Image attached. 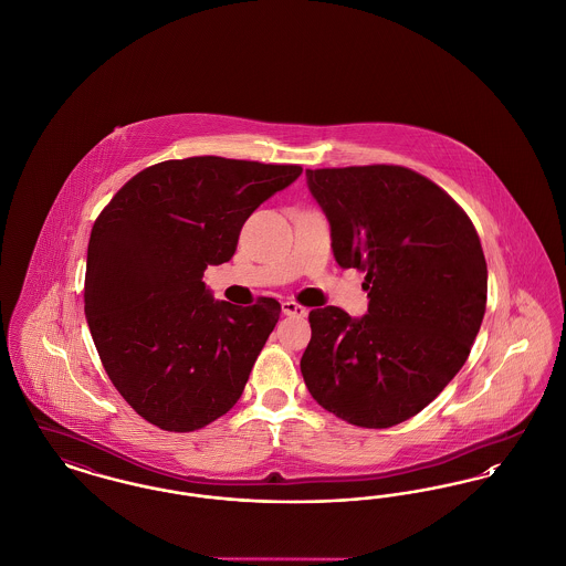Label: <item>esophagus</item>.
Returning a JSON list of instances; mask_svg holds the SVG:
<instances>
[{
  "mask_svg": "<svg viewBox=\"0 0 566 566\" xmlns=\"http://www.w3.org/2000/svg\"><path fill=\"white\" fill-rule=\"evenodd\" d=\"M282 312L286 316H295V318H305L307 310L303 305H298L295 301H282Z\"/></svg>",
  "mask_w": 566,
  "mask_h": 566,
  "instance_id": "1",
  "label": "esophagus"
}]
</instances>
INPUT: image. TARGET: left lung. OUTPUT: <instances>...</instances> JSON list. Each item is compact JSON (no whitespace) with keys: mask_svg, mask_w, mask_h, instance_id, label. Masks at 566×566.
<instances>
[{"mask_svg":"<svg viewBox=\"0 0 566 566\" xmlns=\"http://www.w3.org/2000/svg\"><path fill=\"white\" fill-rule=\"evenodd\" d=\"M339 268L367 271L360 318L310 312L301 374L337 418L388 429L422 411L464 365L484 321L488 270L469 216L399 165L307 169Z\"/></svg>","mask_w":566,"mask_h":566,"instance_id":"obj_1","label":"left lung"}]
</instances>
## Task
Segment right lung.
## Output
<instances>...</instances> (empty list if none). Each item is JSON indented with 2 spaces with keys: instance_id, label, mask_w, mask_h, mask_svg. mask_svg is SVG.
Returning <instances> with one entry per match:
<instances>
[{
  "instance_id": "right-lung-1",
  "label": "right lung",
  "mask_w": 566,
  "mask_h": 566,
  "mask_svg": "<svg viewBox=\"0 0 566 566\" xmlns=\"http://www.w3.org/2000/svg\"><path fill=\"white\" fill-rule=\"evenodd\" d=\"M298 165L190 157L146 167L95 220L84 314L116 390L163 431L203 429L242 397L280 318L216 301L208 265L231 261L250 214L301 176Z\"/></svg>"
}]
</instances>
